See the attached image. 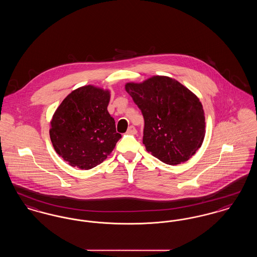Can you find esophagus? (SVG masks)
Masks as SVG:
<instances>
[{"label": "esophagus", "mask_w": 257, "mask_h": 257, "mask_svg": "<svg viewBox=\"0 0 257 257\" xmlns=\"http://www.w3.org/2000/svg\"><path fill=\"white\" fill-rule=\"evenodd\" d=\"M126 133L129 135H136L137 134V130H136V128H135L134 126H130V127L128 128V130H127Z\"/></svg>", "instance_id": "obj_1"}]
</instances>
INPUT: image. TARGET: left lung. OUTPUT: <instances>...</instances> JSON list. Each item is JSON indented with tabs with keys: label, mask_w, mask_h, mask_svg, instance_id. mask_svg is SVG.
<instances>
[{
	"label": "left lung",
	"mask_w": 257,
	"mask_h": 257,
	"mask_svg": "<svg viewBox=\"0 0 257 257\" xmlns=\"http://www.w3.org/2000/svg\"><path fill=\"white\" fill-rule=\"evenodd\" d=\"M125 89L144 115L143 143L148 152L172 166L195 155L204 140L205 117L191 90L166 76L127 83Z\"/></svg>",
	"instance_id": "left-lung-1"
}]
</instances>
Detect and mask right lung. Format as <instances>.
Instances as JSON below:
<instances>
[{
	"instance_id": "obj_1",
	"label": "right lung",
	"mask_w": 257,
	"mask_h": 257,
	"mask_svg": "<svg viewBox=\"0 0 257 257\" xmlns=\"http://www.w3.org/2000/svg\"><path fill=\"white\" fill-rule=\"evenodd\" d=\"M110 91L93 86L68 94L51 120L50 138L56 152L70 166L90 170L113 150L121 135L107 110Z\"/></svg>"
}]
</instances>
